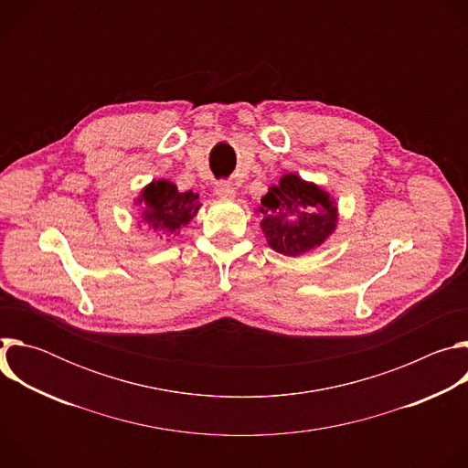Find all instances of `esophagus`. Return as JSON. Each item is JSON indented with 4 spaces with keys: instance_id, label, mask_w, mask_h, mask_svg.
<instances>
[{
    "instance_id": "esophagus-1",
    "label": "esophagus",
    "mask_w": 468,
    "mask_h": 468,
    "mask_svg": "<svg viewBox=\"0 0 468 468\" xmlns=\"http://www.w3.org/2000/svg\"><path fill=\"white\" fill-rule=\"evenodd\" d=\"M215 194L222 199H231V197H235V188L229 181H218L215 185Z\"/></svg>"
}]
</instances>
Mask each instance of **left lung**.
<instances>
[{
  "label": "left lung",
  "mask_w": 468,
  "mask_h": 468,
  "mask_svg": "<svg viewBox=\"0 0 468 468\" xmlns=\"http://www.w3.org/2000/svg\"><path fill=\"white\" fill-rule=\"evenodd\" d=\"M261 229L269 246L298 257L318 248L337 228V204L318 185L285 174L261 197Z\"/></svg>",
  "instance_id": "1"
}]
</instances>
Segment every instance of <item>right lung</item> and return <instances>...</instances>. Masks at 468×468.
I'll list each match as a JSON object with an SVG mask.
<instances>
[{
    "label": "right lung",
    "instance_id": "obj_1",
    "mask_svg": "<svg viewBox=\"0 0 468 468\" xmlns=\"http://www.w3.org/2000/svg\"><path fill=\"white\" fill-rule=\"evenodd\" d=\"M141 209V222L157 233L161 239H170L179 233L202 207L197 194L192 190L179 192L172 181L157 179L146 185L137 197Z\"/></svg>",
    "mask_w": 468,
    "mask_h": 468
}]
</instances>
